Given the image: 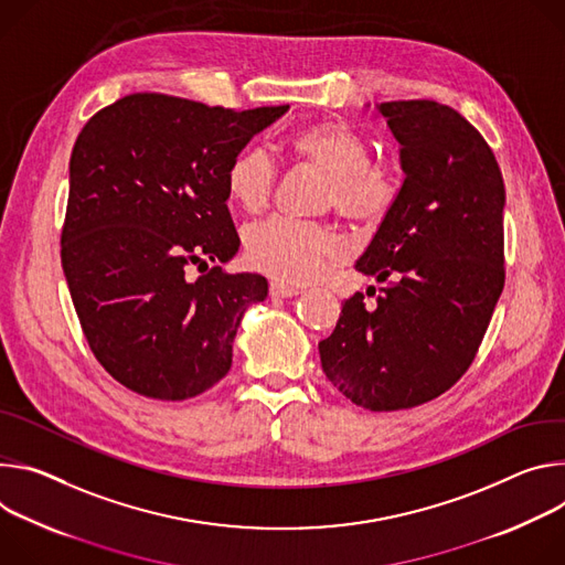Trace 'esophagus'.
Segmentation results:
<instances>
[{
    "mask_svg": "<svg viewBox=\"0 0 565 565\" xmlns=\"http://www.w3.org/2000/svg\"><path fill=\"white\" fill-rule=\"evenodd\" d=\"M269 294L274 296V298H291V296H298L300 294V289L298 287H291V285H285V282H271V287H269Z\"/></svg>",
    "mask_w": 565,
    "mask_h": 565,
    "instance_id": "esophagus-1",
    "label": "esophagus"
}]
</instances>
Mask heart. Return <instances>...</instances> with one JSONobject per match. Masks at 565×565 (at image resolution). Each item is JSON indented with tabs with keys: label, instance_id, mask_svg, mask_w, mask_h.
<instances>
[{
	"label": "heart",
	"instance_id": "b5f03b06",
	"mask_svg": "<svg viewBox=\"0 0 565 565\" xmlns=\"http://www.w3.org/2000/svg\"><path fill=\"white\" fill-rule=\"evenodd\" d=\"M289 150L305 166L326 174L321 204L343 217L377 224L399 198L397 174L370 161L367 141L345 122L321 120L305 125L289 137ZM276 188V166L265 150L239 152L226 170V191L246 213H263ZM248 265L291 285L319 278L328 265L345 254V239L328 224L274 217L250 226L244 235Z\"/></svg>",
	"mask_w": 565,
	"mask_h": 565
}]
</instances>
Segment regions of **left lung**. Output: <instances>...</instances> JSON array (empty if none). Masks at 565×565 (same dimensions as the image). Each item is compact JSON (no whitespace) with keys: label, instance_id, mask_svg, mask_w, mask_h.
Masks as SVG:
<instances>
[{"label":"left lung","instance_id":"1","mask_svg":"<svg viewBox=\"0 0 565 565\" xmlns=\"http://www.w3.org/2000/svg\"><path fill=\"white\" fill-rule=\"evenodd\" d=\"M374 109L399 143L404 181L354 269L384 287L372 305L350 296L319 352L350 402L402 411L447 393L478 352L505 285V183L456 109L435 100Z\"/></svg>","mask_w":565,"mask_h":565}]
</instances>
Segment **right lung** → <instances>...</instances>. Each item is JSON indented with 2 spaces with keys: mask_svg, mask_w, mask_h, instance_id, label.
<instances>
[{
  "mask_svg": "<svg viewBox=\"0 0 565 565\" xmlns=\"http://www.w3.org/2000/svg\"><path fill=\"white\" fill-rule=\"evenodd\" d=\"M289 105L233 111L130 94L94 114L70 161L62 269L87 343L139 395L181 402L231 370L260 274H226L239 248L226 170ZM205 274L195 281L186 267Z\"/></svg>",
  "mask_w": 565,
  "mask_h": 565,
  "instance_id": "add662e5",
  "label": "right lung"
}]
</instances>
